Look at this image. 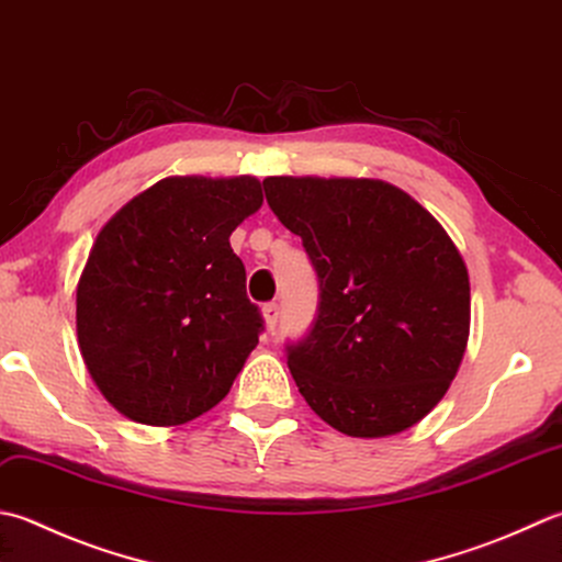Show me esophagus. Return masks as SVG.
<instances>
[{
	"label": "esophagus",
	"instance_id": "1",
	"mask_svg": "<svg viewBox=\"0 0 562 562\" xmlns=\"http://www.w3.org/2000/svg\"><path fill=\"white\" fill-rule=\"evenodd\" d=\"M278 316H280V306L274 304V302L262 306V318H266L268 331H274V326H278Z\"/></svg>",
	"mask_w": 562,
	"mask_h": 562
}]
</instances>
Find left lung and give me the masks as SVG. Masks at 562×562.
Here are the masks:
<instances>
[{
    "label": "left lung",
    "instance_id": "left-lung-1",
    "mask_svg": "<svg viewBox=\"0 0 562 562\" xmlns=\"http://www.w3.org/2000/svg\"><path fill=\"white\" fill-rule=\"evenodd\" d=\"M274 216L318 274V316L288 366L306 404L353 438L419 424L443 400L470 336V278L446 228L370 178H266Z\"/></svg>",
    "mask_w": 562,
    "mask_h": 562
}]
</instances>
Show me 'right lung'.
Masks as SVG:
<instances>
[{"label":"right lung","instance_id":"right-lung-1","mask_svg":"<svg viewBox=\"0 0 562 562\" xmlns=\"http://www.w3.org/2000/svg\"><path fill=\"white\" fill-rule=\"evenodd\" d=\"M262 206L250 175H175L99 228L77 282V344L126 419L180 426L222 402L262 318L228 244Z\"/></svg>","mask_w":562,"mask_h":562}]
</instances>
